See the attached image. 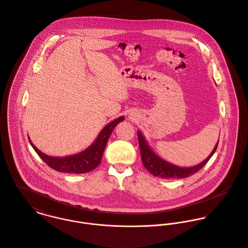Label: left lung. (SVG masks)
Segmentation results:
<instances>
[{
	"label": "left lung",
	"instance_id": "obj_1",
	"mask_svg": "<svg viewBox=\"0 0 248 248\" xmlns=\"http://www.w3.org/2000/svg\"><path fill=\"white\" fill-rule=\"evenodd\" d=\"M138 138H139V143H140V150L141 155V160L144 167L154 176H158L161 178H169V179H181V178H186L188 176H191L195 174L198 170H200L204 165L208 163V161L211 159V157L216 152L218 141L211 153V155L201 164L195 165L193 167L188 168H182L176 165H171L167 162L164 161L163 159L159 158L147 145L143 136L140 132H138Z\"/></svg>",
	"mask_w": 248,
	"mask_h": 248
}]
</instances>
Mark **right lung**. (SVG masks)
Here are the masks:
<instances>
[{
  "instance_id": "1",
  "label": "right lung",
  "mask_w": 248,
  "mask_h": 248,
  "mask_svg": "<svg viewBox=\"0 0 248 248\" xmlns=\"http://www.w3.org/2000/svg\"><path fill=\"white\" fill-rule=\"evenodd\" d=\"M124 120L123 116H120L119 118H116L109 124H108L99 134L97 140L95 142L86 150H84L82 153L64 157V158H54L45 155L41 151H39L30 140L32 148L37 153V155L42 159V161L47 165H49L51 168L55 169L59 172H65V173H86L91 170H93L95 167L100 165L103 153L106 148V144L108 142V140L114 129V127L121 121Z\"/></svg>"
}]
</instances>
